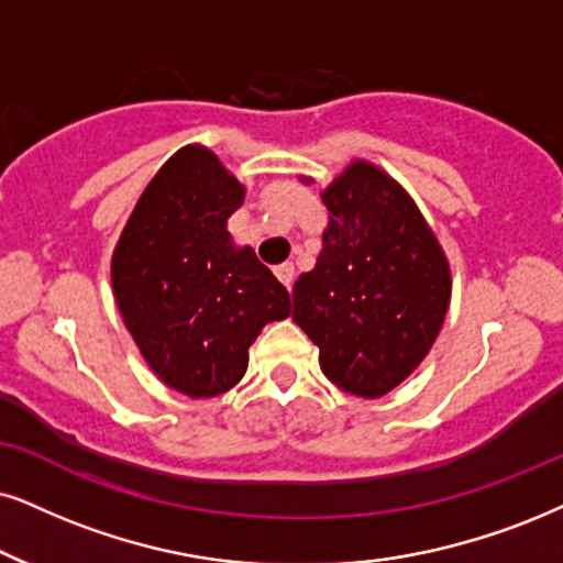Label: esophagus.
Returning a JSON list of instances; mask_svg holds the SVG:
<instances>
[{
  "instance_id": "esophagus-1",
  "label": "esophagus",
  "mask_w": 563,
  "mask_h": 563,
  "mask_svg": "<svg viewBox=\"0 0 563 563\" xmlns=\"http://www.w3.org/2000/svg\"><path fill=\"white\" fill-rule=\"evenodd\" d=\"M275 275H277V280H280L283 286H286L288 290L294 288V280H296V269H294V265H280V267H275Z\"/></svg>"
}]
</instances>
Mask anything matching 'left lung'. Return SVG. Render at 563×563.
Here are the masks:
<instances>
[{
	"mask_svg": "<svg viewBox=\"0 0 563 563\" xmlns=\"http://www.w3.org/2000/svg\"><path fill=\"white\" fill-rule=\"evenodd\" d=\"M322 202L330 220L314 269L294 286V322L334 387L376 400L437 343L452 298L450 260L402 184L372 161L347 163Z\"/></svg>",
	"mask_w": 563,
	"mask_h": 563,
	"instance_id": "obj_1",
	"label": "left lung"
}]
</instances>
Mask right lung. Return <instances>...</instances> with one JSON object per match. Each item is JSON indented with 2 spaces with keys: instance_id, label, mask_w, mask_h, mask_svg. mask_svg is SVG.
<instances>
[{
  "instance_id": "obj_1",
  "label": "right lung",
  "mask_w": 563,
  "mask_h": 563,
  "mask_svg": "<svg viewBox=\"0 0 563 563\" xmlns=\"http://www.w3.org/2000/svg\"><path fill=\"white\" fill-rule=\"evenodd\" d=\"M244 184L205 145L176 151L153 176L111 257L126 330L153 374L191 400L229 393L262 327L290 317V296L229 218Z\"/></svg>"
}]
</instances>
